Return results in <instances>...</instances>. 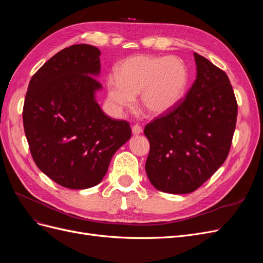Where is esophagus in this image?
Wrapping results in <instances>:
<instances>
[{
	"label": "esophagus",
	"mask_w": 263,
	"mask_h": 263,
	"mask_svg": "<svg viewBox=\"0 0 263 263\" xmlns=\"http://www.w3.org/2000/svg\"><path fill=\"white\" fill-rule=\"evenodd\" d=\"M132 132L134 135H139L142 133V127L139 126V125H134L132 127Z\"/></svg>",
	"instance_id": "obj_1"
}]
</instances>
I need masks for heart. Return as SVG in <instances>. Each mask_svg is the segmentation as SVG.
I'll list each match as a JSON object with an SVG mask.
<instances>
[{
  "mask_svg": "<svg viewBox=\"0 0 263 263\" xmlns=\"http://www.w3.org/2000/svg\"><path fill=\"white\" fill-rule=\"evenodd\" d=\"M108 101L116 113L133 106L139 94L140 105L151 115H163L176 107L185 95L189 71L176 57L136 54L124 59L116 77L107 78Z\"/></svg>",
  "mask_w": 263,
  "mask_h": 263,
  "instance_id": "b5f03b06",
  "label": "heart"
}]
</instances>
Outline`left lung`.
I'll return each mask as SVG.
<instances>
[{
    "mask_svg": "<svg viewBox=\"0 0 263 263\" xmlns=\"http://www.w3.org/2000/svg\"><path fill=\"white\" fill-rule=\"evenodd\" d=\"M196 79L170 112L147 124L149 181L157 190L186 194L200 187L225 162L238 105L227 74L194 52Z\"/></svg>",
    "mask_w": 263,
    "mask_h": 263,
    "instance_id": "1",
    "label": "left lung"
}]
</instances>
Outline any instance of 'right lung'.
Segmentation results:
<instances>
[{
    "label": "right lung",
    "instance_id": "obj_1",
    "mask_svg": "<svg viewBox=\"0 0 263 263\" xmlns=\"http://www.w3.org/2000/svg\"><path fill=\"white\" fill-rule=\"evenodd\" d=\"M101 51L73 45L31 77L23 124L36 165L59 185L95 186L113 155L132 136L129 123L108 117L95 101Z\"/></svg>",
    "mask_w": 263,
    "mask_h": 263
}]
</instances>
